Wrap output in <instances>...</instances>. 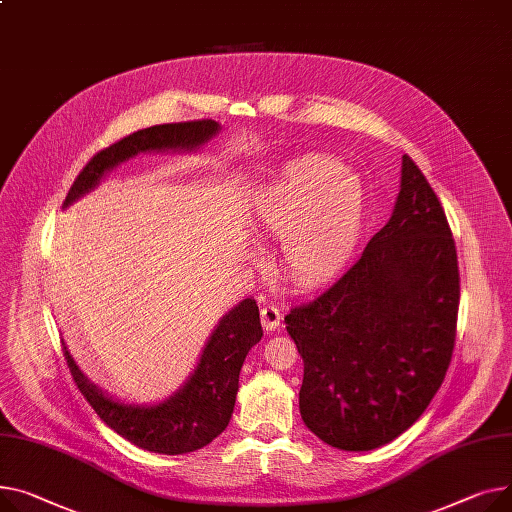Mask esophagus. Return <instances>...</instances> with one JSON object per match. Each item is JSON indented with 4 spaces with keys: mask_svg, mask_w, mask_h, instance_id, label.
Here are the masks:
<instances>
[{
    "mask_svg": "<svg viewBox=\"0 0 512 512\" xmlns=\"http://www.w3.org/2000/svg\"><path fill=\"white\" fill-rule=\"evenodd\" d=\"M282 323V311L274 304H265L261 309V325L265 331H274Z\"/></svg>",
    "mask_w": 512,
    "mask_h": 512,
    "instance_id": "esophagus-1",
    "label": "esophagus"
}]
</instances>
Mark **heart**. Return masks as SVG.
I'll use <instances>...</instances> for the list:
<instances>
[{"instance_id": "obj_1", "label": "heart", "mask_w": 512, "mask_h": 512, "mask_svg": "<svg viewBox=\"0 0 512 512\" xmlns=\"http://www.w3.org/2000/svg\"><path fill=\"white\" fill-rule=\"evenodd\" d=\"M257 220L282 236L280 257L288 278L317 286L342 269L366 218V193L356 175L329 156L290 162L257 199Z\"/></svg>"}]
</instances>
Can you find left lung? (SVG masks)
<instances>
[{"instance_id": "1", "label": "left lung", "mask_w": 512, "mask_h": 512, "mask_svg": "<svg viewBox=\"0 0 512 512\" xmlns=\"http://www.w3.org/2000/svg\"><path fill=\"white\" fill-rule=\"evenodd\" d=\"M459 284L445 210L403 156L391 220L342 278L284 317L304 362L306 428L342 451L379 449L410 428L449 370Z\"/></svg>"}]
</instances>
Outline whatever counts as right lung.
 Wrapping results in <instances>:
<instances>
[{"mask_svg":"<svg viewBox=\"0 0 512 512\" xmlns=\"http://www.w3.org/2000/svg\"><path fill=\"white\" fill-rule=\"evenodd\" d=\"M216 131L218 123L212 119L164 123L133 131L88 160L67 191L63 206H70L109 168L133 154L166 148L191 150L208 142ZM261 335L257 304L253 298H245L212 333L189 383L175 397L154 407H131L105 397L82 377L70 354L65 352L63 356L76 387L109 428L144 451L183 455L210 445L228 426L238 391V372Z\"/></svg>","mask_w":512,"mask_h":512,"instance_id":"1","label":"right lung"}]
</instances>
